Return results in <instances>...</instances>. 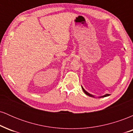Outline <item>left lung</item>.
Masks as SVG:
<instances>
[{"label":"left lung","instance_id":"obj_1","mask_svg":"<svg viewBox=\"0 0 133 133\" xmlns=\"http://www.w3.org/2000/svg\"><path fill=\"white\" fill-rule=\"evenodd\" d=\"M82 90H83L85 94H86V95L89 96H90V97H94V96L92 95V94H89V92H87V91H86V90H85L84 89V88H83V87H82ZM109 96V94H105V95H104V96H100L99 97H107V96Z\"/></svg>","mask_w":133,"mask_h":133}]
</instances>
